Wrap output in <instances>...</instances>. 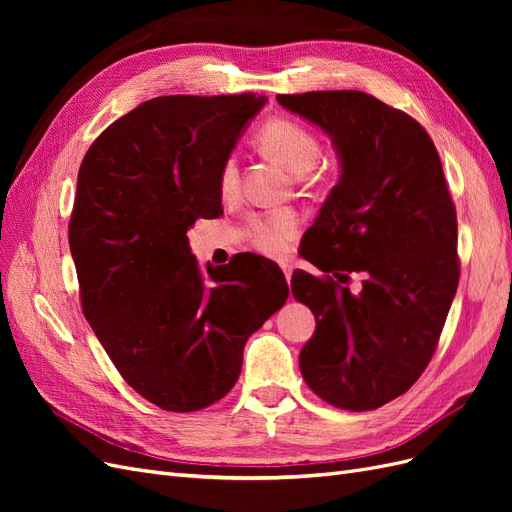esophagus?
<instances>
[{
  "mask_svg": "<svg viewBox=\"0 0 512 512\" xmlns=\"http://www.w3.org/2000/svg\"><path fill=\"white\" fill-rule=\"evenodd\" d=\"M282 271H284V275H286V282H290V277H292V267H290V265H286V262H284V265H282Z\"/></svg>",
  "mask_w": 512,
  "mask_h": 512,
  "instance_id": "obj_1",
  "label": "esophagus"
}]
</instances>
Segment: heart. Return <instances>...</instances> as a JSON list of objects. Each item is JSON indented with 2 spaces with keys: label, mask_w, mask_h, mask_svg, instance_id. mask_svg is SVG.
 I'll list each match as a JSON object with an SVG mask.
<instances>
[{
  "label": "heart",
  "mask_w": 512,
  "mask_h": 512,
  "mask_svg": "<svg viewBox=\"0 0 512 512\" xmlns=\"http://www.w3.org/2000/svg\"><path fill=\"white\" fill-rule=\"evenodd\" d=\"M258 147L267 158L282 164L292 175H305L320 160V141L316 134L303 128L301 123L275 117L269 119L265 126L258 130ZM239 170L237 162L228 158L220 168V190L230 194L237 188ZM299 220L292 211H275L265 218H254L250 224L252 241L265 254L280 256L286 250V243L297 235Z\"/></svg>",
  "instance_id": "1"
}]
</instances>
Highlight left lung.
I'll use <instances>...</instances> for the list:
<instances>
[{"label": "left lung", "mask_w": 512, "mask_h": 512, "mask_svg": "<svg viewBox=\"0 0 512 512\" xmlns=\"http://www.w3.org/2000/svg\"><path fill=\"white\" fill-rule=\"evenodd\" d=\"M331 138L339 181L305 232L294 299L316 316L301 374L331 406L363 412L404 395L438 346L459 284L457 213L429 134L365 91L277 96ZM350 272H361L352 293Z\"/></svg>", "instance_id": "obj_1"}]
</instances>
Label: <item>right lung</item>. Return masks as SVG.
I'll list each match as a JSON object with an SVG mask.
<instances>
[{"instance_id":"right-lung-1","label":"right lung","mask_w":512,"mask_h":512,"mask_svg":"<svg viewBox=\"0 0 512 512\" xmlns=\"http://www.w3.org/2000/svg\"><path fill=\"white\" fill-rule=\"evenodd\" d=\"M265 96H160L85 153L68 239L81 303L132 389L194 412L235 386L247 337L288 299L262 256L198 267L188 230L222 213L220 168Z\"/></svg>"}]
</instances>
